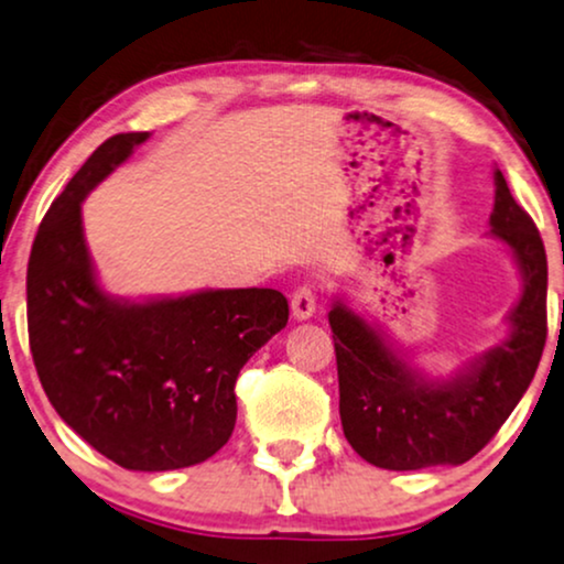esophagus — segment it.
Instances as JSON below:
<instances>
[{
    "label": "esophagus",
    "instance_id": "esophagus-1",
    "mask_svg": "<svg viewBox=\"0 0 564 564\" xmlns=\"http://www.w3.org/2000/svg\"><path fill=\"white\" fill-rule=\"evenodd\" d=\"M290 308H293V316L297 322H305V318L314 316L316 311V293L308 288V284H303V288H297L293 297H290Z\"/></svg>",
    "mask_w": 564,
    "mask_h": 564
}]
</instances>
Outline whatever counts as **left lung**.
<instances>
[{"instance_id": "1", "label": "left lung", "mask_w": 564, "mask_h": 564, "mask_svg": "<svg viewBox=\"0 0 564 564\" xmlns=\"http://www.w3.org/2000/svg\"><path fill=\"white\" fill-rule=\"evenodd\" d=\"M495 187L491 235L512 250L523 274L505 343L452 379H426L350 305H332L345 440L377 468L421 470L470 460L510 419L536 373L546 343V250L499 170Z\"/></svg>"}]
</instances>
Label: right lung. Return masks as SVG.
<instances>
[{"label": "right lung", "instance_id": "add662e5", "mask_svg": "<svg viewBox=\"0 0 564 564\" xmlns=\"http://www.w3.org/2000/svg\"><path fill=\"white\" fill-rule=\"evenodd\" d=\"M149 133L104 141L48 206L28 261V339L48 402L128 470H175L225 447L235 381L288 324L280 290H200L130 303L96 282L83 198Z\"/></svg>", "mask_w": 564, "mask_h": 564}]
</instances>
